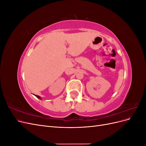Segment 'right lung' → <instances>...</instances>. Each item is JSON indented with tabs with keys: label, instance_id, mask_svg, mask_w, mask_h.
<instances>
[{
	"label": "right lung",
	"instance_id": "add662e5",
	"mask_svg": "<svg viewBox=\"0 0 146 146\" xmlns=\"http://www.w3.org/2000/svg\"><path fill=\"white\" fill-rule=\"evenodd\" d=\"M35 96L36 97V98H38V99H41V98L40 96H37V95H35Z\"/></svg>",
	"mask_w": 146,
	"mask_h": 146
}]
</instances>
